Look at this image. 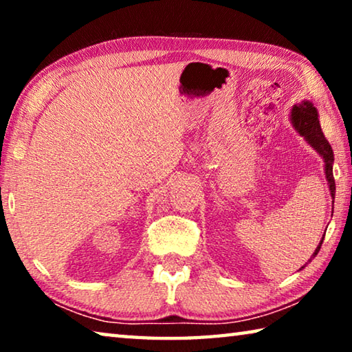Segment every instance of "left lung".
Here are the masks:
<instances>
[{
    "label": "left lung",
    "instance_id": "8db88e82",
    "mask_svg": "<svg viewBox=\"0 0 352 352\" xmlns=\"http://www.w3.org/2000/svg\"><path fill=\"white\" fill-rule=\"evenodd\" d=\"M290 118H292V124H294V127L296 129V132L301 136H305L309 144H311L315 151L321 155V157H323L326 178H327V183H329L331 195L333 197V195H336V180H333V174H332L333 152H332L329 141L324 138L323 130H321L317 109H315L311 102L305 100L302 104L295 105L294 109H292ZM323 239H321L320 245L317 247V250H315L314 256L320 252Z\"/></svg>",
    "mask_w": 352,
    "mask_h": 352
}]
</instances>
